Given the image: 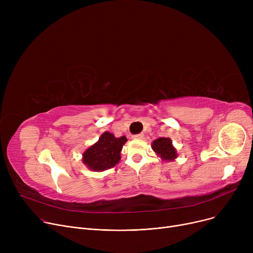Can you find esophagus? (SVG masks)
Wrapping results in <instances>:
<instances>
[{"mask_svg": "<svg viewBox=\"0 0 253 253\" xmlns=\"http://www.w3.org/2000/svg\"><path fill=\"white\" fill-rule=\"evenodd\" d=\"M143 136H144L143 133H138V134L133 135V137H134V138H137V139H141V138H143Z\"/></svg>", "mask_w": 253, "mask_h": 253, "instance_id": "obj_1", "label": "esophagus"}]
</instances>
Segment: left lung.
<instances>
[{
    "instance_id": "obj_1",
    "label": "left lung",
    "mask_w": 253,
    "mask_h": 253,
    "mask_svg": "<svg viewBox=\"0 0 253 253\" xmlns=\"http://www.w3.org/2000/svg\"><path fill=\"white\" fill-rule=\"evenodd\" d=\"M153 150L160 156L163 160H174L177 158V154L175 149L172 145V141L170 138L162 137L154 140L152 144Z\"/></svg>"
}]
</instances>
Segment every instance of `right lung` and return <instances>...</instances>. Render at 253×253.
Returning a JSON list of instances; mask_svg holds the SVG:
<instances>
[{"label":"right lung","mask_w":253,"mask_h":253,"mask_svg":"<svg viewBox=\"0 0 253 253\" xmlns=\"http://www.w3.org/2000/svg\"><path fill=\"white\" fill-rule=\"evenodd\" d=\"M125 136L115 137L110 132H104L99 140L83 154V162L91 170L102 171L113 168L120 160Z\"/></svg>","instance_id":"obj_1"}]
</instances>
